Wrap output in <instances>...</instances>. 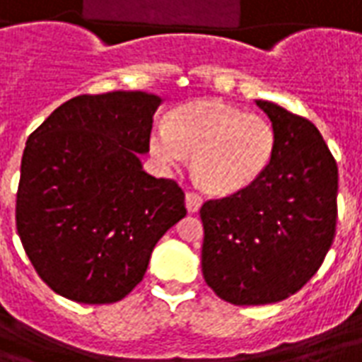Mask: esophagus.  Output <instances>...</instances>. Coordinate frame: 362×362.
I'll use <instances>...</instances> for the list:
<instances>
[{
    "label": "esophagus",
    "instance_id": "obj_1",
    "mask_svg": "<svg viewBox=\"0 0 362 362\" xmlns=\"http://www.w3.org/2000/svg\"><path fill=\"white\" fill-rule=\"evenodd\" d=\"M202 204H204V199H202L199 194H196V192H188V194H186V207H188L189 213L199 211Z\"/></svg>",
    "mask_w": 362,
    "mask_h": 362
}]
</instances>
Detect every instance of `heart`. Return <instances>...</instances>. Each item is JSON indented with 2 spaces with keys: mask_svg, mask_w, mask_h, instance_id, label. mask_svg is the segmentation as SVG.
I'll use <instances>...</instances> for the list:
<instances>
[{
  "mask_svg": "<svg viewBox=\"0 0 362 362\" xmlns=\"http://www.w3.org/2000/svg\"><path fill=\"white\" fill-rule=\"evenodd\" d=\"M272 122L221 100H196L168 114L149 135V151L163 168L192 157L194 180L209 194L233 196L258 182L275 157Z\"/></svg>",
  "mask_w": 362,
  "mask_h": 362,
  "instance_id": "obj_1",
  "label": "heart"
}]
</instances>
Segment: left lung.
I'll list each match as a JSON object with an SVG mask.
<instances>
[{
    "mask_svg": "<svg viewBox=\"0 0 362 362\" xmlns=\"http://www.w3.org/2000/svg\"><path fill=\"white\" fill-rule=\"evenodd\" d=\"M277 134L266 174L238 194L202 205V272L223 300L279 303L310 281L337 221V165L318 127L256 100Z\"/></svg>",
    "mask_w": 362,
    "mask_h": 362,
    "instance_id": "left-lung-1",
    "label": "left lung"
}]
</instances>
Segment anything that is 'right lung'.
<instances>
[{"instance_id":"right-lung-1","label":"right lung","mask_w":362,"mask_h":362,"mask_svg":"<svg viewBox=\"0 0 362 362\" xmlns=\"http://www.w3.org/2000/svg\"><path fill=\"white\" fill-rule=\"evenodd\" d=\"M160 103L143 90L75 96L27 139L17 233L54 293L118 303L143 279L155 244L186 217L180 186L145 173L139 158Z\"/></svg>"}]
</instances>
